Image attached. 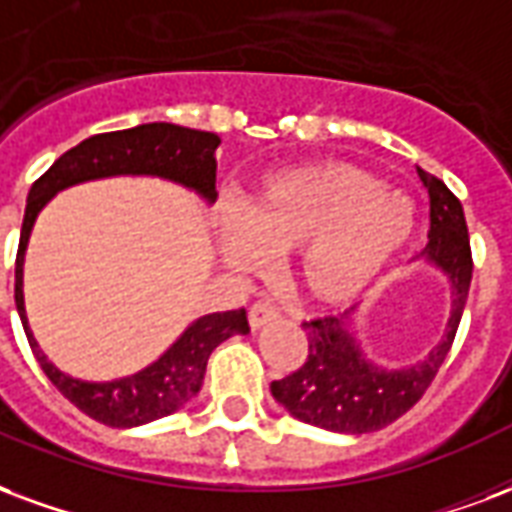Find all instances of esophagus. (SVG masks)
Segmentation results:
<instances>
[{"instance_id": "1", "label": "esophagus", "mask_w": 512, "mask_h": 512, "mask_svg": "<svg viewBox=\"0 0 512 512\" xmlns=\"http://www.w3.org/2000/svg\"><path fill=\"white\" fill-rule=\"evenodd\" d=\"M279 317V309L274 304H268V301H257V304L249 306V325L252 328H260V325L271 323Z\"/></svg>"}]
</instances>
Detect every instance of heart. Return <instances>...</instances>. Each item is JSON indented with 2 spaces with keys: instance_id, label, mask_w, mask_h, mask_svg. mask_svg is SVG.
<instances>
[{
  "instance_id": "1",
  "label": "heart",
  "mask_w": 512,
  "mask_h": 512,
  "mask_svg": "<svg viewBox=\"0 0 512 512\" xmlns=\"http://www.w3.org/2000/svg\"><path fill=\"white\" fill-rule=\"evenodd\" d=\"M415 203L385 189L369 170L347 162H314L279 173L230 227L227 255L252 266L263 246L298 255L306 293L336 304L363 290L415 230Z\"/></svg>"
}]
</instances>
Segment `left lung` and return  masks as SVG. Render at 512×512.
<instances>
[{
    "instance_id": "left-lung-1",
    "label": "left lung",
    "mask_w": 512,
    "mask_h": 512,
    "mask_svg": "<svg viewBox=\"0 0 512 512\" xmlns=\"http://www.w3.org/2000/svg\"><path fill=\"white\" fill-rule=\"evenodd\" d=\"M418 176L429 189V244L420 257L448 276L453 290L442 342L423 361L404 369H385L369 361L355 344V336L347 328L350 312L306 320V361L285 380L271 382L274 399L293 418L339 434L380 431L418 404L448 358L467 306L472 249L461 200L437 176L420 168Z\"/></svg>"
}]
</instances>
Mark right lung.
Segmentation results:
<instances>
[{
	"label": "right lung",
	"instance_id": "add662e5",
	"mask_svg": "<svg viewBox=\"0 0 512 512\" xmlns=\"http://www.w3.org/2000/svg\"><path fill=\"white\" fill-rule=\"evenodd\" d=\"M217 146L219 135L203 130H189L168 121L140 124L132 130L102 132L81 140L64 151L62 157L34 181L26 198L21 241L15 255V306L24 323L26 339L45 377L54 382L56 391L75 404L83 415L100 420L113 429H130L149 420L165 418L181 410L192 396H198L206 374V363L219 344L249 333L244 309L214 312L200 317L168 347L165 355L146 366L143 372L121 377L113 382H83L67 377L48 361L34 342L24 309V255L29 233L40 208L56 192L81 184V181L108 179V176H162L195 189L198 195L214 203L217 200Z\"/></svg>",
	"mask_w": 512,
	"mask_h": 512
}]
</instances>
